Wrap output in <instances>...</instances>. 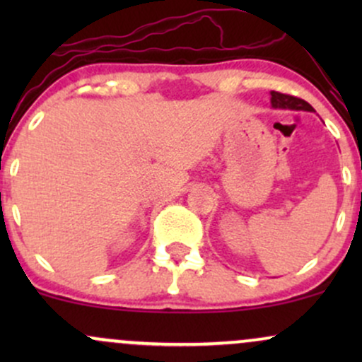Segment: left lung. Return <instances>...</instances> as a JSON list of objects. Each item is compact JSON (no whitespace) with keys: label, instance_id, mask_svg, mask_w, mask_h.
Instances as JSON below:
<instances>
[{"label":"left lung","instance_id":"1","mask_svg":"<svg viewBox=\"0 0 362 362\" xmlns=\"http://www.w3.org/2000/svg\"><path fill=\"white\" fill-rule=\"evenodd\" d=\"M271 103L274 109H289V110H306L313 112V107L301 98L293 97V95L279 93V91H271Z\"/></svg>","mask_w":362,"mask_h":362}]
</instances>
